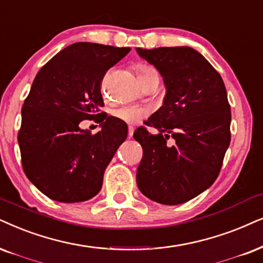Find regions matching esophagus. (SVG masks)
Here are the masks:
<instances>
[{"label":"esophagus","instance_id":"esophagus-1","mask_svg":"<svg viewBox=\"0 0 263 263\" xmlns=\"http://www.w3.org/2000/svg\"><path fill=\"white\" fill-rule=\"evenodd\" d=\"M134 132H135V128L132 127V126H128V138H131L132 136H134Z\"/></svg>","mask_w":263,"mask_h":263}]
</instances>
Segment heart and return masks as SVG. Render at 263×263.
<instances>
[{
	"label": "heart",
	"instance_id": "1",
	"mask_svg": "<svg viewBox=\"0 0 263 263\" xmlns=\"http://www.w3.org/2000/svg\"><path fill=\"white\" fill-rule=\"evenodd\" d=\"M135 70L137 72L142 85L151 78H155V76L159 78L156 69L147 63L135 64ZM111 114L115 119L126 122V124H137L149 114V109L147 107H141V105H122V107L114 109Z\"/></svg>",
	"mask_w": 263,
	"mask_h": 263
}]
</instances>
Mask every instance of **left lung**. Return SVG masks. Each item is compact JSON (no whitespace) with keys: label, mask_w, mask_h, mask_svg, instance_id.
Here are the masks:
<instances>
[{"label":"left lung","mask_w":263,"mask_h":263,"mask_svg":"<svg viewBox=\"0 0 263 263\" xmlns=\"http://www.w3.org/2000/svg\"><path fill=\"white\" fill-rule=\"evenodd\" d=\"M164 78V104L135 131L143 156L137 185L165 205L195 198L214 183L231 143V105L218 71L191 47L138 48ZM158 129L151 135L146 126ZM172 137L175 143L167 144Z\"/></svg>","instance_id":"1"}]
</instances>
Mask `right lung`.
<instances>
[{
    "instance_id": "1",
    "label": "right lung",
    "mask_w": 263,
    "mask_h": 263,
    "mask_svg": "<svg viewBox=\"0 0 263 263\" xmlns=\"http://www.w3.org/2000/svg\"><path fill=\"white\" fill-rule=\"evenodd\" d=\"M129 49L76 42L36 74L18 143L26 177L53 200L85 201L101 191L105 168L127 137V125L101 110L102 81ZM84 120L102 122V129L81 130Z\"/></svg>"
}]
</instances>
